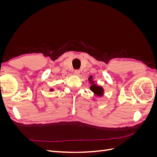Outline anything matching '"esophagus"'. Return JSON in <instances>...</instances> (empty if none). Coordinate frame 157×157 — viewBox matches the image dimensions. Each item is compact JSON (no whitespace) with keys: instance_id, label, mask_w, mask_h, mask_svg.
<instances>
[{"instance_id":"esophagus-1","label":"esophagus","mask_w":157,"mask_h":157,"mask_svg":"<svg viewBox=\"0 0 157 157\" xmlns=\"http://www.w3.org/2000/svg\"><path fill=\"white\" fill-rule=\"evenodd\" d=\"M74 74L77 76H78L80 75V71L79 70H75L74 71Z\"/></svg>"}]
</instances>
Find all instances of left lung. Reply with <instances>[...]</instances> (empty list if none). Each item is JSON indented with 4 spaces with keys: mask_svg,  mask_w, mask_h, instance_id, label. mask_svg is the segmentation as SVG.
<instances>
[{
    "mask_svg": "<svg viewBox=\"0 0 157 157\" xmlns=\"http://www.w3.org/2000/svg\"><path fill=\"white\" fill-rule=\"evenodd\" d=\"M89 83L91 84L90 89L94 93L96 97H102L104 95V89L102 86H98L97 84L95 83V81L93 80V77L91 75L88 78Z\"/></svg>",
    "mask_w": 157,
    "mask_h": 157,
    "instance_id": "1",
    "label": "left lung"
}]
</instances>
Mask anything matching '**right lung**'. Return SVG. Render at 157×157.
<instances>
[{
	"label": "right lung",
	"mask_w": 157,
	"mask_h": 157,
	"mask_svg": "<svg viewBox=\"0 0 157 157\" xmlns=\"http://www.w3.org/2000/svg\"><path fill=\"white\" fill-rule=\"evenodd\" d=\"M50 91H54V89L53 88H50Z\"/></svg>",
	"instance_id": "1"
}]
</instances>
